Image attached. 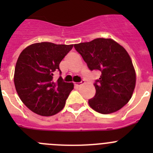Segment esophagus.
<instances>
[{
	"mask_svg": "<svg viewBox=\"0 0 153 153\" xmlns=\"http://www.w3.org/2000/svg\"><path fill=\"white\" fill-rule=\"evenodd\" d=\"M84 83H85V81L84 80H82V81H81V82H79V83H75V85H76V86H77V87H79V86H80L81 85L84 84Z\"/></svg>",
	"mask_w": 153,
	"mask_h": 153,
	"instance_id": "obj_1",
	"label": "esophagus"
}]
</instances>
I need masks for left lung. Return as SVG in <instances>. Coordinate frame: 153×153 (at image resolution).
<instances>
[{
	"instance_id": "1",
	"label": "left lung",
	"mask_w": 153,
	"mask_h": 153,
	"mask_svg": "<svg viewBox=\"0 0 153 153\" xmlns=\"http://www.w3.org/2000/svg\"><path fill=\"white\" fill-rule=\"evenodd\" d=\"M90 70L100 71L94 83L96 94L90 107L102 114L114 113L131 99L136 86V72L127 51L112 39L97 38L74 44Z\"/></svg>"
}]
</instances>
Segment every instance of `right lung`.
Segmentation results:
<instances>
[{"label": "right lung", "instance_id": "right-lung-1", "mask_svg": "<svg viewBox=\"0 0 153 153\" xmlns=\"http://www.w3.org/2000/svg\"><path fill=\"white\" fill-rule=\"evenodd\" d=\"M74 45L42 42L26 47L19 56L14 70V85L24 105L36 114L50 117L65 106L73 83H65L61 76L56 83L53 76Z\"/></svg>", "mask_w": 153, "mask_h": 153}]
</instances>
